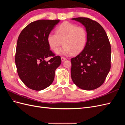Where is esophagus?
Segmentation results:
<instances>
[{
	"label": "esophagus",
	"instance_id": "34e87169",
	"mask_svg": "<svg viewBox=\"0 0 125 125\" xmlns=\"http://www.w3.org/2000/svg\"><path fill=\"white\" fill-rule=\"evenodd\" d=\"M61 59H62V61L63 62L65 61V60L66 59V58L65 57H62Z\"/></svg>",
	"mask_w": 125,
	"mask_h": 125
}]
</instances>
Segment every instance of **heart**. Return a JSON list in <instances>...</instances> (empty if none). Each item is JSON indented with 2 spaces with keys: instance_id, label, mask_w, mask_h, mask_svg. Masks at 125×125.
<instances>
[{
  "instance_id": "b5f03b06",
  "label": "heart",
  "mask_w": 125,
  "mask_h": 125,
  "mask_svg": "<svg viewBox=\"0 0 125 125\" xmlns=\"http://www.w3.org/2000/svg\"><path fill=\"white\" fill-rule=\"evenodd\" d=\"M88 40V33L85 28L69 22H64L57 27L56 34L50 33L47 36L49 46L56 51L62 44V47L57 54L68 55L78 54L84 48Z\"/></svg>"
}]
</instances>
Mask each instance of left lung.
I'll return each instance as SVG.
<instances>
[{
    "label": "left lung",
    "mask_w": 125,
    "mask_h": 125,
    "mask_svg": "<svg viewBox=\"0 0 125 125\" xmlns=\"http://www.w3.org/2000/svg\"><path fill=\"white\" fill-rule=\"evenodd\" d=\"M86 29L88 40L80 54L71 59V76L79 88L92 90L101 86L111 69V47L103 28L88 18H73Z\"/></svg>",
    "instance_id": "obj_1"
}]
</instances>
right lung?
<instances>
[{
  "label": "right lung",
  "mask_w": 125,
  "mask_h": 125,
  "mask_svg": "<svg viewBox=\"0 0 125 125\" xmlns=\"http://www.w3.org/2000/svg\"><path fill=\"white\" fill-rule=\"evenodd\" d=\"M59 20H39L25 27L19 36L15 62L19 76L29 88L45 89L54 81L56 69L62 62L50 50L47 36ZM47 57L51 58L46 62Z\"/></svg>",
  "instance_id": "add662e5"
}]
</instances>
